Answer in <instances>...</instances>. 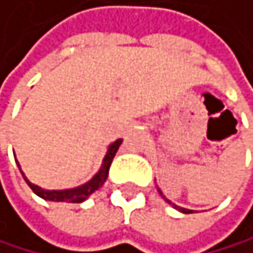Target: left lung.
Instances as JSON below:
<instances>
[{"instance_id": "obj_1", "label": "left lung", "mask_w": 253, "mask_h": 253, "mask_svg": "<svg viewBox=\"0 0 253 253\" xmlns=\"http://www.w3.org/2000/svg\"><path fill=\"white\" fill-rule=\"evenodd\" d=\"M159 193H160V196H162V198H163V199H165L166 202H168V204H171V205L174 207V209H175V210H179V211H182V213H193V210H188V209H182V207H179V205H175V204H172L171 201H168V199H166V198H165V196H163V193H162L160 190H159Z\"/></svg>"}]
</instances>
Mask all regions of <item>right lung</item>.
Instances as JSON below:
<instances>
[{
    "instance_id": "right-lung-1",
    "label": "right lung",
    "mask_w": 253,
    "mask_h": 253,
    "mask_svg": "<svg viewBox=\"0 0 253 253\" xmlns=\"http://www.w3.org/2000/svg\"><path fill=\"white\" fill-rule=\"evenodd\" d=\"M121 143H123V140L118 138V140L113 141L109 146L107 154H105V157L102 160V165H101L99 171L96 172L87 183H84L81 186H76V188H68V190H44V188H42V186H39V185L31 183L28 180L26 175H24V172L21 171V166L17 162V159H15V162H17V165H18V168L21 171V175L24 177V180H26V183L31 186V190L35 194H37L39 198H42L44 201H51V202H73V204H79V202H84L90 194H93L98 188H101V186L104 185V182L107 180L112 160H113L115 154H116V151H118Z\"/></svg>"
}]
</instances>
